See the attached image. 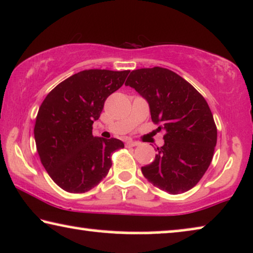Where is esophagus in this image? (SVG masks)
Returning a JSON list of instances; mask_svg holds the SVG:
<instances>
[{
  "label": "esophagus",
  "instance_id": "esophagus-1",
  "mask_svg": "<svg viewBox=\"0 0 253 253\" xmlns=\"http://www.w3.org/2000/svg\"><path fill=\"white\" fill-rule=\"evenodd\" d=\"M139 144H140L139 141H133V140H127L126 141L127 146H138Z\"/></svg>",
  "mask_w": 253,
  "mask_h": 253
}]
</instances>
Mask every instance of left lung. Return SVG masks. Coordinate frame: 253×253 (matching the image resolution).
<instances>
[{"label":"left lung","mask_w":253,"mask_h":253,"mask_svg":"<svg viewBox=\"0 0 253 253\" xmlns=\"http://www.w3.org/2000/svg\"><path fill=\"white\" fill-rule=\"evenodd\" d=\"M150 105L152 122L164 130L165 145L141 172L160 190L177 195L192 189L209 169L217 130L204 96L166 68L133 70L126 82Z\"/></svg>","instance_id":"obj_1"}]
</instances>
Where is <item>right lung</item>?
Returning <instances> with one entry per match:
<instances>
[{"label":"right lung","mask_w":253,"mask_h":253,"mask_svg":"<svg viewBox=\"0 0 253 253\" xmlns=\"http://www.w3.org/2000/svg\"><path fill=\"white\" fill-rule=\"evenodd\" d=\"M130 70L89 69L72 75L48 93L34 126L37 151L51 179L71 193L94 188L112 167L116 138L93 137V123L106 99L124 84Z\"/></svg>","instance_id":"add662e5"}]
</instances>
